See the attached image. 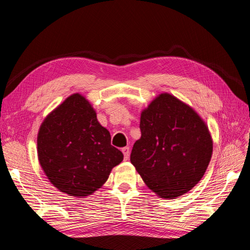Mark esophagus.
<instances>
[{"instance_id": "obj_1", "label": "esophagus", "mask_w": 250, "mask_h": 250, "mask_svg": "<svg viewBox=\"0 0 250 250\" xmlns=\"http://www.w3.org/2000/svg\"><path fill=\"white\" fill-rule=\"evenodd\" d=\"M122 152L124 154L125 160H128V157H129V154H130V148L129 147H124L122 149Z\"/></svg>"}]
</instances>
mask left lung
Returning a JSON list of instances; mask_svg holds the SVG:
<instances>
[{
  "label": "left lung",
  "mask_w": 250,
  "mask_h": 250,
  "mask_svg": "<svg viewBox=\"0 0 250 250\" xmlns=\"http://www.w3.org/2000/svg\"><path fill=\"white\" fill-rule=\"evenodd\" d=\"M141 139L130 162L143 180L162 198H175L202 178L213 142L207 125L191 107L162 94L141 115Z\"/></svg>",
  "instance_id": "obj_1"
}]
</instances>
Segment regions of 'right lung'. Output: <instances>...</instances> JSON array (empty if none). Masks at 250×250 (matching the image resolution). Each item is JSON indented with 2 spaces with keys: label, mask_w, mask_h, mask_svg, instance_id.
Masks as SVG:
<instances>
[{
  "label": "right lung",
  "mask_w": 250,
  "mask_h": 250,
  "mask_svg": "<svg viewBox=\"0 0 250 250\" xmlns=\"http://www.w3.org/2000/svg\"><path fill=\"white\" fill-rule=\"evenodd\" d=\"M37 152L51 183L78 197L94 193L123 161V153L110 144L109 131L79 94L67 98L43 121Z\"/></svg>",
  "instance_id": "right-lung-1"
}]
</instances>
